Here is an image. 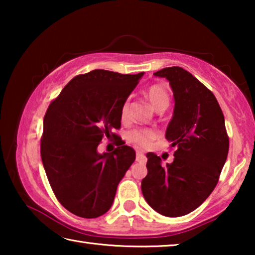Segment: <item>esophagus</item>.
<instances>
[{
    "instance_id": "34e87169",
    "label": "esophagus",
    "mask_w": 255,
    "mask_h": 255,
    "mask_svg": "<svg viewBox=\"0 0 255 255\" xmlns=\"http://www.w3.org/2000/svg\"><path fill=\"white\" fill-rule=\"evenodd\" d=\"M136 161L139 162V163H145L146 162V156L140 152H137L136 153Z\"/></svg>"
}]
</instances>
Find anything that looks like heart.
<instances>
[{
	"label": "heart",
	"instance_id": "1",
	"mask_svg": "<svg viewBox=\"0 0 255 255\" xmlns=\"http://www.w3.org/2000/svg\"><path fill=\"white\" fill-rule=\"evenodd\" d=\"M145 97L148 102L152 105L155 110L163 111L165 108L169 106L170 97L167 93L166 89L163 85L153 84L146 90ZM129 116V101H125L120 108V119L123 122H126ZM158 136V131L156 129L152 128H137L132 129L131 131L128 132V140L130 143L135 144L139 147L146 148L148 147L150 143Z\"/></svg>",
	"mask_w": 255,
	"mask_h": 255
}]
</instances>
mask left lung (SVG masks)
<instances>
[{
    "mask_svg": "<svg viewBox=\"0 0 255 255\" xmlns=\"http://www.w3.org/2000/svg\"><path fill=\"white\" fill-rule=\"evenodd\" d=\"M170 82L173 117L165 137L175 146L174 161L162 166L161 157L147 153V175L141 192L152 208L166 217H180L198 208L214 189L226 162L230 138L214 93L191 73L172 66L154 73Z\"/></svg>",
    "mask_w": 255,
    "mask_h": 255,
    "instance_id": "obj_1",
    "label": "left lung"
}]
</instances>
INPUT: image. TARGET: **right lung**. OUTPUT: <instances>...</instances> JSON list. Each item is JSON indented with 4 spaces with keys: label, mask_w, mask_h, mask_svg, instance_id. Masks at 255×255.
Instances as JSON below:
<instances>
[{
    "label": "right lung",
    "mask_w": 255,
    "mask_h": 255,
    "mask_svg": "<svg viewBox=\"0 0 255 255\" xmlns=\"http://www.w3.org/2000/svg\"><path fill=\"white\" fill-rule=\"evenodd\" d=\"M143 74L94 70L77 75L46 111L41 161L57 200L79 217L106 214L135 161L124 140L111 153L97 148L105 136L118 137L112 130L122 126L120 108Z\"/></svg>",
    "instance_id": "1"
}]
</instances>
